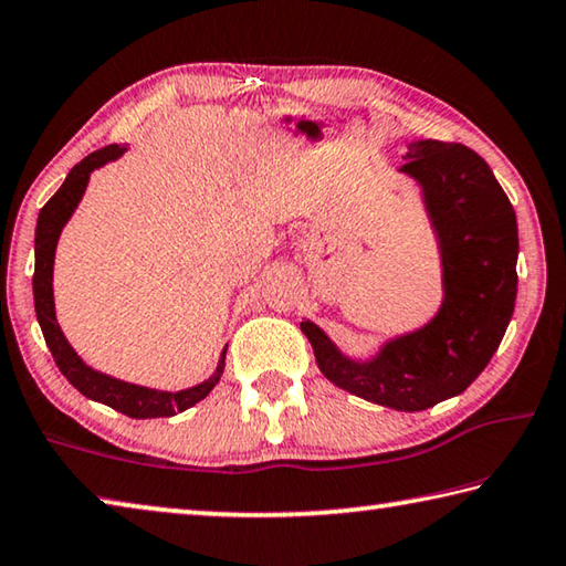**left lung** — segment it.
Returning <instances> with one entry per match:
<instances>
[{
  "label": "left lung",
  "instance_id": "left-lung-1",
  "mask_svg": "<svg viewBox=\"0 0 566 566\" xmlns=\"http://www.w3.org/2000/svg\"><path fill=\"white\" fill-rule=\"evenodd\" d=\"M401 171L419 181L439 237L444 302L437 317L354 361L317 324L302 322L322 375L367 401L419 411L462 395L510 327L516 300V214L486 161L464 145L411 142Z\"/></svg>",
  "mask_w": 566,
  "mask_h": 566
}]
</instances>
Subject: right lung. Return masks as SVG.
<instances>
[{"mask_svg": "<svg viewBox=\"0 0 566 566\" xmlns=\"http://www.w3.org/2000/svg\"><path fill=\"white\" fill-rule=\"evenodd\" d=\"M122 155H124V147L119 145H109L104 149L92 151V155L84 157L80 165H74V169L66 175L64 185L56 189V195L42 207L40 219H36V234H34V280H32L34 310H36V319H40L44 342L52 352L56 367H60L62 375L70 379V385L80 389L84 397L102 401V405L117 409L132 419L171 417L177 415V411L195 407L197 401H202L209 391L214 389V385L224 371L227 349L222 352V359H219L214 375L207 381H202V385L181 389V391H157V389L127 385V381H119L87 367V364L76 357V352L70 347V342L64 339L60 324H56V317H54L52 270H54L56 239H60L62 227L66 224V219L72 217L74 207L80 205L92 171Z\"/></svg>", "mask_w": 566, "mask_h": 566, "instance_id": "right-lung-1", "label": "right lung"}]
</instances>
